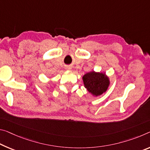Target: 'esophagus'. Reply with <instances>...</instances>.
Masks as SVG:
<instances>
[{
	"mask_svg": "<svg viewBox=\"0 0 150 150\" xmlns=\"http://www.w3.org/2000/svg\"><path fill=\"white\" fill-rule=\"evenodd\" d=\"M69 68H70V67H69Z\"/></svg>",
	"mask_w": 150,
	"mask_h": 150,
	"instance_id": "esophagus-1",
	"label": "esophagus"
}]
</instances>
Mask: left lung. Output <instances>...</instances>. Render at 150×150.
<instances>
[{
  "mask_svg": "<svg viewBox=\"0 0 150 150\" xmlns=\"http://www.w3.org/2000/svg\"><path fill=\"white\" fill-rule=\"evenodd\" d=\"M83 80L88 91L96 96L105 92L109 85L108 77L105 74L94 71L86 73L83 77Z\"/></svg>",
  "mask_w": 150,
  "mask_h": 150,
  "instance_id": "obj_1",
  "label": "left lung"
}]
</instances>
